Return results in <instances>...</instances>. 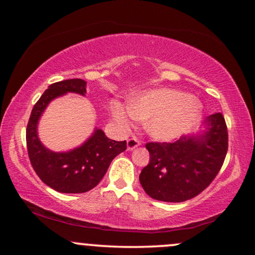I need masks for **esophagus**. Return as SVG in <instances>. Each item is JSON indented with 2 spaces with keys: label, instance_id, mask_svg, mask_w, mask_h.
<instances>
[{
  "label": "esophagus",
  "instance_id": "obj_1",
  "mask_svg": "<svg viewBox=\"0 0 255 255\" xmlns=\"http://www.w3.org/2000/svg\"><path fill=\"white\" fill-rule=\"evenodd\" d=\"M141 142L138 140L137 138H130L128 140V151H133L134 148H137L138 146H140Z\"/></svg>",
  "mask_w": 255,
  "mask_h": 255
}]
</instances>
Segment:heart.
<instances>
[{"label": "heart", "instance_id": "obj_1", "mask_svg": "<svg viewBox=\"0 0 255 255\" xmlns=\"http://www.w3.org/2000/svg\"><path fill=\"white\" fill-rule=\"evenodd\" d=\"M203 106L195 96L170 88L145 90L130 100L127 108L120 102L111 104L113 118L122 127L132 118L146 121L148 135L158 141H170L187 133L200 120Z\"/></svg>", "mask_w": 255, "mask_h": 255}]
</instances>
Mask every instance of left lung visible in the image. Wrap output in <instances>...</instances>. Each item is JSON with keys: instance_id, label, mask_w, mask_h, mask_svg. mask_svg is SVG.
I'll return each mask as SVG.
<instances>
[{"instance_id": "left-lung-1", "label": "left lung", "mask_w": 255, "mask_h": 255, "mask_svg": "<svg viewBox=\"0 0 255 255\" xmlns=\"http://www.w3.org/2000/svg\"><path fill=\"white\" fill-rule=\"evenodd\" d=\"M148 165L139 181L153 200L184 202L202 193L217 175L228 152V128L221 113L205 118L197 133L175 142H148Z\"/></svg>"}]
</instances>
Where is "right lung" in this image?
<instances>
[{"label":"right lung","mask_w":255,"mask_h":255,"mask_svg":"<svg viewBox=\"0 0 255 255\" xmlns=\"http://www.w3.org/2000/svg\"><path fill=\"white\" fill-rule=\"evenodd\" d=\"M87 82L71 79L48 86L34 104L26 128V145L34 172L45 184L65 194H81L95 188L106 175L115 156L127 149V141L109 139L95 128L78 147L64 152L48 149L38 135V124L52 101L68 93L86 96Z\"/></svg>","instance_id":"1"}]
</instances>
